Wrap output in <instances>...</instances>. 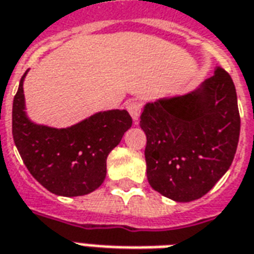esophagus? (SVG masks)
<instances>
[{
    "mask_svg": "<svg viewBox=\"0 0 254 254\" xmlns=\"http://www.w3.org/2000/svg\"><path fill=\"white\" fill-rule=\"evenodd\" d=\"M127 110H128L129 115L134 119L135 123H138L139 116H140V112H142V103L138 102V100H132L127 104Z\"/></svg>",
    "mask_w": 254,
    "mask_h": 254,
    "instance_id": "obj_1",
    "label": "esophagus"
}]
</instances>
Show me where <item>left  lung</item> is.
<instances>
[{"mask_svg": "<svg viewBox=\"0 0 254 254\" xmlns=\"http://www.w3.org/2000/svg\"><path fill=\"white\" fill-rule=\"evenodd\" d=\"M240 123L236 87L222 68L190 92L146 103L150 186L175 202L203 197L233 162Z\"/></svg>", "mask_w": 254, "mask_h": 254, "instance_id": "1", "label": "left lung"}]
</instances>
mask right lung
<instances>
[{
  "mask_svg": "<svg viewBox=\"0 0 254 254\" xmlns=\"http://www.w3.org/2000/svg\"><path fill=\"white\" fill-rule=\"evenodd\" d=\"M13 100L11 131L26 169L48 191L77 197L95 191L107 175V156L132 125L126 110L100 111L66 128L37 125L26 114L24 80Z\"/></svg>",
  "mask_w": 254,
  "mask_h": 254,
  "instance_id": "add662e5",
  "label": "right lung"
}]
</instances>
